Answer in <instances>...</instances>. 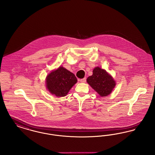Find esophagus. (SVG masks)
Masks as SVG:
<instances>
[{
	"mask_svg": "<svg viewBox=\"0 0 155 155\" xmlns=\"http://www.w3.org/2000/svg\"><path fill=\"white\" fill-rule=\"evenodd\" d=\"M86 77H85V78H82V79H81L80 80V82H82V83H84V82H86Z\"/></svg>",
	"mask_w": 155,
	"mask_h": 155,
	"instance_id": "1",
	"label": "esophagus"
}]
</instances>
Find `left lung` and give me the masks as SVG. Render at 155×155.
I'll use <instances>...</instances> for the list:
<instances>
[{
	"mask_svg": "<svg viewBox=\"0 0 155 155\" xmlns=\"http://www.w3.org/2000/svg\"><path fill=\"white\" fill-rule=\"evenodd\" d=\"M87 81L101 96L109 95L116 85L110 75L98 67L94 69L93 74L88 77Z\"/></svg>",
	"mask_w": 155,
	"mask_h": 155,
	"instance_id": "left-lung-1",
	"label": "left lung"
}]
</instances>
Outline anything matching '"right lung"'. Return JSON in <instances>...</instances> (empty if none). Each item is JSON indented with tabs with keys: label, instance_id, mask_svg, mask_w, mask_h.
<instances>
[{
	"label": "right lung",
	"instance_id": "obj_1",
	"mask_svg": "<svg viewBox=\"0 0 155 155\" xmlns=\"http://www.w3.org/2000/svg\"><path fill=\"white\" fill-rule=\"evenodd\" d=\"M46 80V87L49 92L60 97L66 96L77 82L75 75L63 67L51 72Z\"/></svg>",
	"mask_w": 155,
	"mask_h": 155
}]
</instances>
